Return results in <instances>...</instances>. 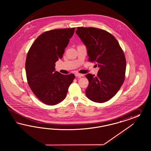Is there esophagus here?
<instances>
[{"instance_id":"1","label":"esophagus","mask_w":151,"mask_h":151,"mask_svg":"<svg viewBox=\"0 0 151 151\" xmlns=\"http://www.w3.org/2000/svg\"><path fill=\"white\" fill-rule=\"evenodd\" d=\"M75 76H76V77L81 78V77H83L84 75H83V74H81V73H75Z\"/></svg>"}]
</instances>
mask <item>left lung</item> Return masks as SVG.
Returning a JSON list of instances; mask_svg holds the SVG:
<instances>
[{"instance_id":"left-lung-1","label":"left lung","mask_w":151,"mask_h":151,"mask_svg":"<svg viewBox=\"0 0 151 151\" xmlns=\"http://www.w3.org/2000/svg\"><path fill=\"white\" fill-rule=\"evenodd\" d=\"M76 33L87 49L90 61L100 68L97 76L88 73L86 95L90 100L103 103L116 94L124 80L126 61L119 42L112 34L95 27H78Z\"/></svg>"}]
</instances>
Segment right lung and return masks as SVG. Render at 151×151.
I'll return each instance as SVG.
<instances>
[{"instance_id":"1","label":"right lung","mask_w":151,"mask_h":151,"mask_svg":"<svg viewBox=\"0 0 151 151\" xmlns=\"http://www.w3.org/2000/svg\"><path fill=\"white\" fill-rule=\"evenodd\" d=\"M75 28L59 29L41 34L28 51L25 71L27 83L35 96L45 104L55 105L65 99L75 75L55 71Z\"/></svg>"}]
</instances>
